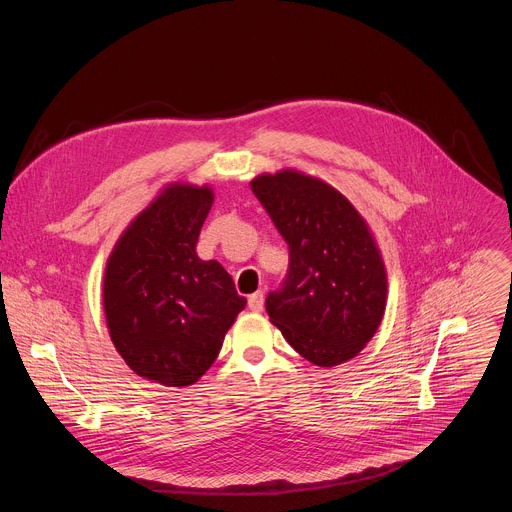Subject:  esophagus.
<instances>
[{
	"instance_id": "34e87169",
	"label": "esophagus",
	"mask_w": 512,
	"mask_h": 512,
	"mask_svg": "<svg viewBox=\"0 0 512 512\" xmlns=\"http://www.w3.org/2000/svg\"><path fill=\"white\" fill-rule=\"evenodd\" d=\"M247 306H249V310H253V312H261L263 306H265V294H263L261 290L253 292V294L249 296V300H247Z\"/></svg>"
}]
</instances>
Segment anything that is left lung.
<instances>
[{"label": "left lung", "instance_id": "1", "mask_svg": "<svg viewBox=\"0 0 512 512\" xmlns=\"http://www.w3.org/2000/svg\"><path fill=\"white\" fill-rule=\"evenodd\" d=\"M253 194L288 245V271L265 300L271 322L308 361L334 367L377 332L387 300L379 249L357 210L300 172L261 174Z\"/></svg>", "mask_w": 512, "mask_h": 512}]
</instances>
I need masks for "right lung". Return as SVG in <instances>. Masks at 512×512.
I'll use <instances>...</instances> for the list:
<instances>
[{
	"label": "right lung",
	"instance_id": "1",
	"mask_svg": "<svg viewBox=\"0 0 512 512\" xmlns=\"http://www.w3.org/2000/svg\"><path fill=\"white\" fill-rule=\"evenodd\" d=\"M208 186H169L123 231L108 259L104 308L125 363L165 387L196 383L216 361L247 300L196 243L212 208Z\"/></svg>",
	"mask_w": 512,
	"mask_h": 512
}]
</instances>
